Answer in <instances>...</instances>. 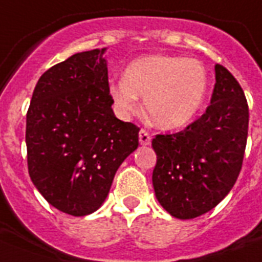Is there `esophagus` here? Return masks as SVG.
<instances>
[{
	"label": "esophagus",
	"mask_w": 262,
	"mask_h": 262,
	"mask_svg": "<svg viewBox=\"0 0 262 262\" xmlns=\"http://www.w3.org/2000/svg\"><path fill=\"white\" fill-rule=\"evenodd\" d=\"M139 141L141 145H149L151 144V136H149V133L147 130L141 129L139 133Z\"/></svg>",
	"instance_id": "1"
}]
</instances>
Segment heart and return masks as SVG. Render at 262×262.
Here are the masks:
<instances>
[{
    "mask_svg": "<svg viewBox=\"0 0 262 262\" xmlns=\"http://www.w3.org/2000/svg\"><path fill=\"white\" fill-rule=\"evenodd\" d=\"M208 91L207 69L199 59L177 55H144L132 61L108 92L122 115L144 110L152 123L172 130L185 126L203 106Z\"/></svg>",
    "mask_w": 262,
    "mask_h": 262,
    "instance_id": "b5f03b06",
    "label": "heart"
}]
</instances>
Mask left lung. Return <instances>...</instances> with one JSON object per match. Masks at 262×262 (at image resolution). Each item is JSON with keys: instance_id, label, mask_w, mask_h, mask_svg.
<instances>
[{"instance_id": "obj_1", "label": "left lung", "mask_w": 262, "mask_h": 262, "mask_svg": "<svg viewBox=\"0 0 262 262\" xmlns=\"http://www.w3.org/2000/svg\"><path fill=\"white\" fill-rule=\"evenodd\" d=\"M211 104L174 135L152 140V183L160 205L174 217L194 219L217 205L234 186L244 162L249 107L239 83L215 65Z\"/></svg>"}]
</instances>
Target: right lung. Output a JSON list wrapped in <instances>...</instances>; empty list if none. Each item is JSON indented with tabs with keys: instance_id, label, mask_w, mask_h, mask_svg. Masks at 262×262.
I'll list each match as a JSON object with an SVG mask.
<instances>
[{
	"instance_id": "add662e5",
	"label": "right lung",
	"mask_w": 262,
	"mask_h": 262,
	"mask_svg": "<svg viewBox=\"0 0 262 262\" xmlns=\"http://www.w3.org/2000/svg\"><path fill=\"white\" fill-rule=\"evenodd\" d=\"M104 51L77 53L45 72L27 113L31 181L72 216L99 209L118 167L139 147V127L111 108Z\"/></svg>"
}]
</instances>
